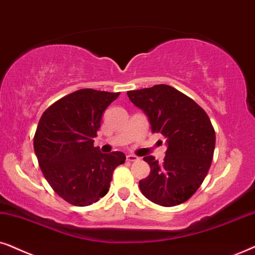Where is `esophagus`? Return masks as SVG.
Masks as SVG:
<instances>
[{"instance_id":"obj_1","label":"esophagus","mask_w":255,"mask_h":255,"mask_svg":"<svg viewBox=\"0 0 255 255\" xmlns=\"http://www.w3.org/2000/svg\"><path fill=\"white\" fill-rule=\"evenodd\" d=\"M127 160L130 161V162H134V161H137L138 160V157L136 155H134V154H128Z\"/></svg>"}]
</instances>
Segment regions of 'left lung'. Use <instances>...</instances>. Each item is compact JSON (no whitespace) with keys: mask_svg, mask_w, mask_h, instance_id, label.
I'll return each mask as SVG.
<instances>
[{"mask_svg":"<svg viewBox=\"0 0 255 255\" xmlns=\"http://www.w3.org/2000/svg\"><path fill=\"white\" fill-rule=\"evenodd\" d=\"M133 104L146 113L151 131L167 138L162 163L144 156L150 173L138 182L142 194L163 207L178 206L204 182L215 148V131L207 113L194 100L168 85L127 92Z\"/></svg>","mask_w":255,"mask_h":255,"instance_id":"left-lung-1","label":"left lung"}]
</instances>
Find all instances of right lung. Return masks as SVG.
<instances>
[{
	"mask_svg": "<svg viewBox=\"0 0 255 255\" xmlns=\"http://www.w3.org/2000/svg\"><path fill=\"white\" fill-rule=\"evenodd\" d=\"M120 93L80 89L49 106L38 121L34 150L44 178L57 195L74 206L105 196L122 151L102 154L94 147L106 108Z\"/></svg>",
	"mask_w": 255,
	"mask_h": 255,
	"instance_id": "1",
	"label": "right lung"
}]
</instances>
